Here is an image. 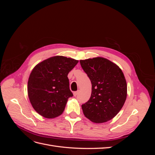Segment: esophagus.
I'll use <instances>...</instances> for the list:
<instances>
[{"label":"esophagus","instance_id":"34e87169","mask_svg":"<svg viewBox=\"0 0 155 155\" xmlns=\"http://www.w3.org/2000/svg\"><path fill=\"white\" fill-rule=\"evenodd\" d=\"M79 93V91H77L74 92H73V94H74V96H76Z\"/></svg>","mask_w":155,"mask_h":155}]
</instances>
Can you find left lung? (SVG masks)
<instances>
[{
    "instance_id": "8db88e82",
    "label": "left lung",
    "mask_w": 155,
    "mask_h": 155,
    "mask_svg": "<svg viewBox=\"0 0 155 155\" xmlns=\"http://www.w3.org/2000/svg\"><path fill=\"white\" fill-rule=\"evenodd\" d=\"M81 66L90 79V99L81 105L84 115L94 123L110 120L124 106L127 83L124 73L116 64L103 58L80 60Z\"/></svg>"
}]
</instances>
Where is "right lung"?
I'll return each mask as SVG.
<instances>
[{"label":"right lung","mask_w":155,"mask_h":155,"mask_svg":"<svg viewBox=\"0 0 155 155\" xmlns=\"http://www.w3.org/2000/svg\"><path fill=\"white\" fill-rule=\"evenodd\" d=\"M78 61L54 56L37 64L28 82V94L35 110L46 118L63 113L68 99L73 96L68 74Z\"/></svg>","instance_id":"right-lung-1"}]
</instances>
